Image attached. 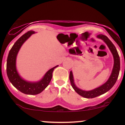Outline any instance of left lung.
<instances>
[{"label":"left lung","instance_id":"1","mask_svg":"<svg viewBox=\"0 0 125 125\" xmlns=\"http://www.w3.org/2000/svg\"><path fill=\"white\" fill-rule=\"evenodd\" d=\"M97 38L104 40V42L106 43L107 46L109 48L110 51H111L112 53L113 56V58H114V66H113V71L112 72L111 75H110L109 79L107 80L106 82L103 84V85H102L101 86L97 87L95 89L90 90V91H84V90H82L80 89L77 88L74 84L72 72H70L69 79L70 81H71L72 86L79 95L84 97H86V98H94V97L98 96L101 95V94H105L106 92L109 91L114 86V84H115L116 82L117 79V77H118L119 74L120 58L115 46L112 43V42L109 39V38L107 36H106L103 35H99L97 36Z\"/></svg>","mask_w":125,"mask_h":125}]
</instances>
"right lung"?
<instances>
[{"label":"right lung","instance_id":"1","mask_svg":"<svg viewBox=\"0 0 125 125\" xmlns=\"http://www.w3.org/2000/svg\"><path fill=\"white\" fill-rule=\"evenodd\" d=\"M33 33H35V31H29L21 36L16 42L9 53L6 64L7 75L13 85L21 92L31 95L40 94L48 86L52 77V73L54 69L58 66H56L49 70L44 76L43 78L38 82H28L20 77L16 69V59L17 54L23 43Z\"/></svg>","mask_w":125,"mask_h":125}]
</instances>
